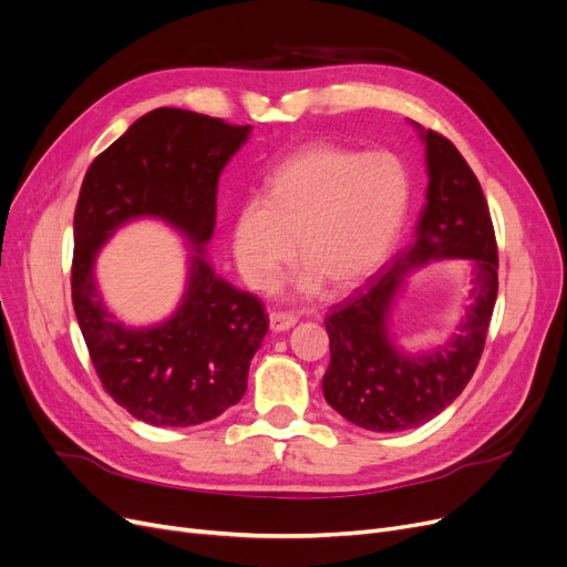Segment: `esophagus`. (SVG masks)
Masks as SVG:
<instances>
[{"label":"esophagus","instance_id":"1","mask_svg":"<svg viewBox=\"0 0 567 567\" xmlns=\"http://www.w3.org/2000/svg\"><path fill=\"white\" fill-rule=\"evenodd\" d=\"M268 322H270V331L282 333V331H289L293 324H297L299 319L293 315H287V312H270Z\"/></svg>","mask_w":567,"mask_h":567}]
</instances>
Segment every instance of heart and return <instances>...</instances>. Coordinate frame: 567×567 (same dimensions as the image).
Returning <instances> with one entry per match:
<instances>
[{
  "instance_id": "heart-1",
  "label": "heart",
  "mask_w": 567,
  "mask_h": 567,
  "mask_svg": "<svg viewBox=\"0 0 567 567\" xmlns=\"http://www.w3.org/2000/svg\"><path fill=\"white\" fill-rule=\"evenodd\" d=\"M408 210V178L384 153L359 155L308 145L287 157L264 199L243 204L234 225V257L255 289H270L293 257L303 264V293L359 287L386 261Z\"/></svg>"
}]
</instances>
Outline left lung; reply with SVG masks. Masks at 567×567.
I'll list each match as a JSON object with an SVG mask.
<instances>
[{"instance_id": "obj_1", "label": "left lung", "mask_w": 567, "mask_h": 567, "mask_svg": "<svg viewBox=\"0 0 567 567\" xmlns=\"http://www.w3.org/2000/svg\"><path fill=\"white\" fill-rule=\"evenodd\" d=\"M416 130L426 143L429 189L414 243L324 322L331 348L324 399L375 433L422 426L454 403L480 363L498 297V245L480 181L450 138ZM433 258L472 259V306L447 346L410 358L388 336V312L409 270Z\"/></svg>"}]
</instances>
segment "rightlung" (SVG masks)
<instances>
[{
	"label": "right lung",
	"mask_w": 567,
	"mask_h": 567,
	"mask_svg": "<svg viewBox=\"0 0 567 567\" xmlns=\"http://www.w3.org/2000/svg\"><path fill=\"white\" fill-rule=\"evenodd\" d=\"M250 125L183 109H155L96 157L73 215L71 301L109 396L153 426H196L236 405L268 331L255 293L219 278L204 257L215 229L217 178ZM157 216L197 252L179 310L134 330L105 310L93 280L101 245L130 218Z\"/></svg>",
	"instance_id": "add662e5"
}]
</instances>
